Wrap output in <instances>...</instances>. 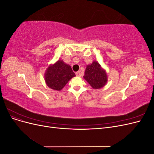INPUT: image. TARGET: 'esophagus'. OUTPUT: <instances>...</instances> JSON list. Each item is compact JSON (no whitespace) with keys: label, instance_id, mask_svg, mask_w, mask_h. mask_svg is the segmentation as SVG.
Wrapping results in <instances>:
<instances>
[{"label":"esophagus","instance_id":"obj_1","mask_svg":"<svg viewBox=\"0 0 154 154\" xmlns=\"http://www.w3.org/2000/svg\"><path fill=\"white\" fill-rule=\"evenodd\" d=\"M76 75L77 76H81V72H80V71H78V72H76Z\"/></svg>","mask_w":154,"mask_h":154}]
</instances>
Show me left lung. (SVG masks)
Here are the masks:
<instances>
[{
  "instance_id": "left-lung-1",
  "label": "left lung",
  "mask_w": 154,
  "mask_h": 154,
  "mask_svg": "<svg viewBox=\"0 0 154 154\" xmlns=\"http://www.w3.org/2000/svg\"><path fill=\"white\" fill-rule=\"evenodd\" d=\"M83 78L94 89L103 87L108 81L105 69L96 60H94L91 64L87 65Z\"/></svg>"
}]
</instances>
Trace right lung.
<instances>
[{
	"label": "right lung",
	"mask_w": 154,
	"mask_h": 154,
	"mask_svg": "<svg viewBox=\"0 0 154 154\" xmlns=\"http://www.w3.org/2000/svg\"><path fill=\"white\" fill-rule=\"evenodd\" d=\"M74 76L76 75L71 67L63 60H58L48 66L44 74V80L51 89L60 91Z\"/></svg>",
	"instance_id": "1"
}]
</instances>
